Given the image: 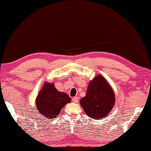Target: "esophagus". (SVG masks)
<instances>
[{
    "instance_id": "34e87169",
    "label": "esophagus",
    "mask_w": 151,
    "mask_h": 151,
    "mask_svg": "<svg viewBox=\"0 0 151 151\" xmlns=\"http://www.w3.org/2000/svg\"><path fill=\"white\" fill-rule=\"evenodd\" d=\"M72 101H73V102L75 103H78V97H73V98L72 99Z\"/></svg>"
}]
</instances>
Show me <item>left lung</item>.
I'll return each mask as SVG.
<instances>
[{"label":"left lung","mask_w":151,"mask_h":151,"mask_svg":"<svg viewBox=\"0 0 151 151\" xmlns=\"http://www.w3.org/2000/svg\"><path fill=\"white\" fill-rule=\"evenodd\" d=\"M115 103L113 90L101 75H97L89 82L86 96L80 101L88 116L96 120L106 117Z\"/></svg>","instance_id":"8db88e82"}]
</instances>
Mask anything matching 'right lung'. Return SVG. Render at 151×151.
I'll use <instances>...</instances> for the list:
<instances>
[{
	"label": "right lung",
	"mask_w": 151,
	"mask_h": 151,
	"mask_svg": "<svg viewBox=\"0 0 151 151\" xmlns=\"http://www.w3.org/2000/svg\"><path fill=\"white\" fill-rule=\"evenodd\" d=\"M71 101L67 93L59 91L53 83H44L36 98V107L41 116L47 119H55L61 109Z\"/></svg>",
	"instance_id": "1"
}]
</instances>
